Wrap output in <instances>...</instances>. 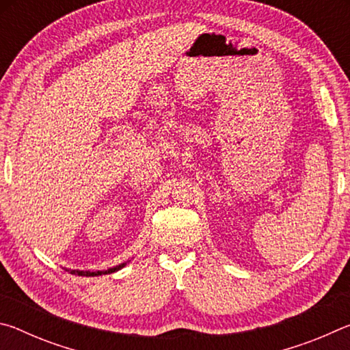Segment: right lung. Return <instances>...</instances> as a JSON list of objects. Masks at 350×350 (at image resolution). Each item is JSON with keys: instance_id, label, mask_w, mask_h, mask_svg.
Listing matches in <instances>:
<instances>
[{"instance_id": "add662e5", "label": "right lung", "mask_w": 350, "mask_h": 350, "mask_svg": "<svg viewBox=\"0 0 350 350\" xmlns=\"http://www.w3.org/2000/svg\"><path fill=\"white\" fill-rule=\"evenodd\" d=\"M129 262V260H126V262L123 264H118L116 265V267H111L108 270H97V271H90V270H70V269H66L68 271H70V275H79V276H102V275H109V273H114V271L120 270L125 267V265Z\"/></svg>"}]
</instances>
